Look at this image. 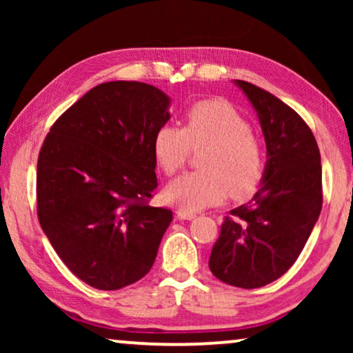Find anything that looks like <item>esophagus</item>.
I'll list each match as a JSON object with an SVG mask.
<instances>
[{
	"label": "esophagus",
	"instance_id": "1",
	"mask_svg": "<svg viewBox=\"0 0 353 353\" xmlns=\"http://www.w3.org/2000/svg\"><path fill=\"white\" fill-rule=\"evenodd\" d=\"M176 216L180 220H192V219H196V214H192V212H188L185 209H180V210H176Z\"/></svg>",
	"mask_w": 353,
	"mask_h": 353
}]
</instances>
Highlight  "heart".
I'll return each instance as SVG.
<instances>
[{
	"mask_svg": "<svg viewBox=\"0 0 353 353\" xmlns=\"http://www.w3.org/2000/svg\"><path fill=\"white\" fill-rule=\"evenodd\" d=\"M199 157L202 170L186 173L167 190L168 201L188 212H197L231 197H245L262 181L265 159L262 144L243 115L220 99L192 104L183 117V128L162 125L154 134L152 149L157 165L167 176L175 175Z\"/></svg>",
	"mask_w": 353,
	"mask_h": 353,
	"instance_id": "1",
	"label": "heart"
}]
</instances>
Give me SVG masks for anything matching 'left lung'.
Segmentation results:
<instances>
[{"label": "left lung", "mask_w": 353, "mask_h": 353, "mask_svg": "<svg viewBox=\"0 0 353 353\" xmlns=\"http://www.w3.org/2000/svg\"><path fill=\"white\" fill-rule=\"evenodd\" d=\"M236 85L257 110L268 162L252 199L225 216L209 267L220 281L255 289L283 276L301 255L323 205L321 157L296 110L248 81Z\"/></svg>", "instance_id": "left-lung-1"}]
</instances>
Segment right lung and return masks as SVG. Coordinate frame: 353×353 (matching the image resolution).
I'll list each match as a JSON object with an SVG mask.
<instances>
[{"mask_svg":"<svg viewBox=\"0 0 353 353\" xmlns=\"http://www.w3.org/2000/svg\"><path fill=\"white\" fill-rule=\"evenodd\" d=\"M170 99L139 81L91 88L52 123L37 163V215L67 268L101 291L151 270L172 210L157 188L152 141Z\"/></svg>","mask_w":353,"mask_h":353,"instance_id":"1","label":"right lung"}]
</instances>
